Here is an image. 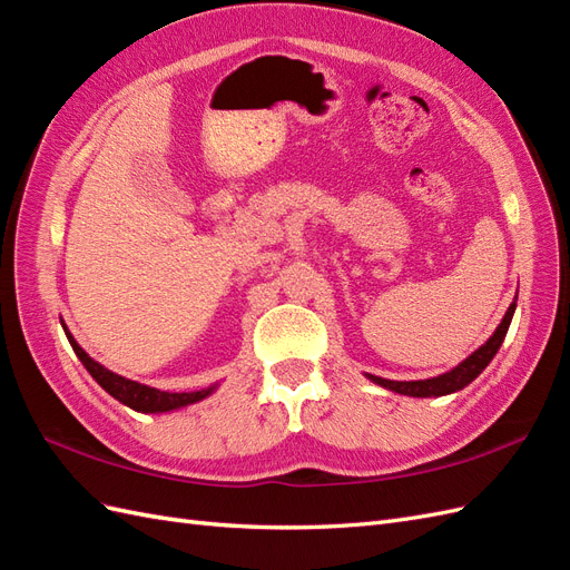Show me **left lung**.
I'll list each match as a JSON object with an SVG mask.
<instances>
[{"mask_svg":"<svg viewBox=\"0 0 570 570\" xmlns=\"http://www.w3.org/2000/svg\"><path fill=\"white\" fill-rule=\"evenodd\" d=\"M513 313H515V301L510 303L501 325L495 327V332L487 340V344H481L472 356H466L462 363H458L455 368L443 375L426 377V381H385V377H377V375H368V377L373 383L383 385L385 390L400 392V395H410V397H443V395H450V392H458L470 385L474 377L489 366L491 358L499 354V348L505 340V332L510 327V320H513Z\"/></svg>","mask_w":570,"mask_h":570,"instance_id":"left-lung-1","label":"left lung"}]
</instances>
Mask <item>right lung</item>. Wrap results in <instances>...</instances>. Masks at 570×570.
<instances>
[{"instance_id":"add662e5","label":"right lung","mask_w":570,"mask_h":570,"mask_svg":"<svg viewBox=\"0 0 570 570\" xmlns=\"http://www.w3.org/2000/svg\"><path fill=\"white\" fill-rule=\"evenodd\" d=\"M65 332H67V340H69L71 348H75V354L83 363V368L91 373L94 381L104 387L108 395L127 404L129 410L144 412V414H164V412L180 410V406H187V404H195L204 397H209L214 392V385L207 390H197V392H166V390L141 385L137 381H129V377H122L118 373L108 371L106 366H100L98 361H94L89 354L83 352V348L77 344V340L71 337L67 327H65Z\"/></svg>"}]
</instances>
